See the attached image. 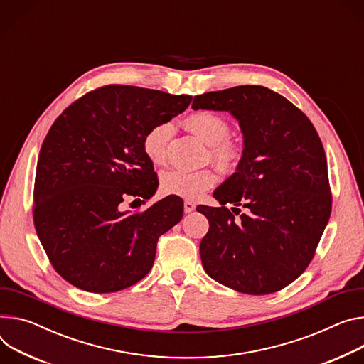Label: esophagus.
Listing matches in <instances>:
<instances>
[{"mask_svg":"<svg viewBox=\"0 0 364 364\" xmlns=\"http://www.w3.org/2000/svg\"><path fill=\"white\" fill-rule=\"evenodd\" d=\"M196 209V203L191 200L184 202V213H191Z\"/></svg>","mask_w":364,"mask_h":364,"instance_id":"1","label":"esophagus"}]
</instances>
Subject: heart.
<instances>
[{
	"mask_svg": "<svg viewBox=\"0 0 364 364\" xmlns=\"http://www.w3.org/2000/svg\"><path fill=\"white\" fill-rule=\"evenodd\" d=\"M184 126L209 144L210 158L220 167H232L241 156L238 144L228 135L230 132L229 122L213 112H196L184 119ZM173 135L170 123H156L148 129L142 138V151L152 164H162L167 155V145ZM216 184V174L209 170L184 171L170 170L161 177V188L165 194L180 196L184 199H197L202 193Z\"/></svg>",
	"mask_w": 364,
	"mask_h": 364,
	"instance_id": "1",
	"label": "heart"
}]
</instances>
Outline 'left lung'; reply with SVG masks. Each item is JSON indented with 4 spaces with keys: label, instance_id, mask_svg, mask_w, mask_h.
Wrapping results in <instances>:
<instances>
[{
    "label": "left lung",
    "instance_id": "1",
    "mask_svg": "<svg viewBox=\"0 0 364 364\" xmlns=\"http://www.w3.org/2000/svg\"><path fill=\"white\" fill-rule=\"evenodd\" d=\"M191 107L232 113L245 146L238 171L213 193L222 206H197L209 219L203 269L241 293L279 291L306 270L331 215L318 132L301 109L262 85L196 95ZM240 205L247 209L242 215Z\"/></svg>",
    "mask_w": 364,
    "mask_h": 364
}]
</instances>
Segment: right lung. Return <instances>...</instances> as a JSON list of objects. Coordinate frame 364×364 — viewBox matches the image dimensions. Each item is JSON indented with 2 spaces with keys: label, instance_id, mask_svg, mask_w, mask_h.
Wrapping results in <instances>:
<instances>
[{
  "label": "right lung",
  "instance_id": "add662e5",
  "mask_svg": "<svg viewBox=\"0 0 364 364\" xmlns=\"http://www.w3.org/2000/svg\"><path fill=\"white\" fill-rule=\"evenodd\" d=\"M190 102L186 94L110 84L88 91L53 122L38 159L33 222L63 280L112 293L149 273L159 237L183 218V200L168 196L129 213L123 203L154 194L156 173L142 138Z\"/></svg>",
  "mask_w": 364,
  "mask_h": 364
}]
</instances>
